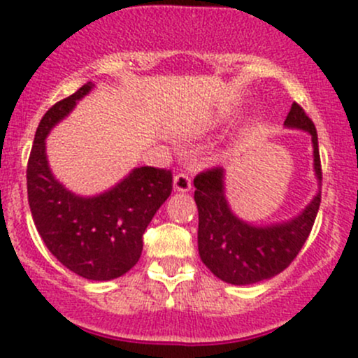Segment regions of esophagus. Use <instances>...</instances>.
<instances>
[{"instance_id":"1","label":"esophagus","mask_w":358,"mask_h":358,"mask_svg":"<svg viewBox=\"0 0 358 358\" xmlns=\"http://www.w3.org/2000/svg\"><path fill=\"white\" fill-rule=\"evenodd\" d=\"M173 185H175V190L178 192H189L192 189V178H190L189 173H178L173 180Z\"/></svg>"}]
</instances>
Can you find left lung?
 <instances>
[{"instance_id": "left-lung-1", "label": "left lung", "mask_w": 358, "mask_h": 358, "mask_svg": "<svg viewBox=\"0 0 358 358\" xmlns=\"http://www.w3.org/2000/svg\"><path fill=\"white\" fill-rule=\"evenodd\" d=\"M284 124L312 135L313 166L317 178L322 182L319 140L312 119L294 102ZM194 199L199 209L197 244L202 263L218 279L236 286L259 282L286 270L308 239L320 206L319 192L291 222L252 227L230 211L223 194V168L204 169L194 178Z\"/></svg>"}]
</instances>
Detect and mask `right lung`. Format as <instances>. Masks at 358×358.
Wrapping results in <instances>:
<instances>
[{"label":"right lung","instance_id":"right-lung-1","mask_svg":"<svg viewBox=\"0 0 358 358\" xmlns=\"http://www.w3.org/2000/svg\"><path fill=\"white\" fill-rule=\"evenodd\" d=\"M86 83L50 107L39 121L27 162V197L43 243L66 268L90 280H110L136 265L143 232L173 190L171 169L142 166L96 197H78L48 168L45 138L92 90Z\"/></svg>","mask_w":358,"mask_h":358}]
</instances>
